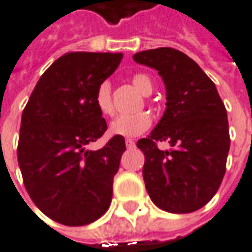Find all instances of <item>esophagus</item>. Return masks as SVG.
Instances as JSON below:
<instances>
[{"instance_id":"1","label":"esophagus","mask_w":252,"mask_h":252,"mask_svg":"<svg viewBox=\"0 0 252 252\" xmlns=\"http://www.w3.org/2000/svg\"><path fill=\"white\" fill-rule=\"evenodd\" d=\"M125 143H126V147H127V148H133V147L136 146V144H134V140H131V138H126Z\"/></svg>"}]
</instances>
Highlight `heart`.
I'll use <instances>...</instances> for the list:
<instances>
[{"instance_id":"1","label":"heart","mask_w":252,"mask_h":252,"mask_svg":"<svg viewBox=\"0 0 252 252\" xmlns=\"http://www.w3.org/2000/svg\"><path fill=\"white\" fill-rule=\"evenodd\" d=\"M131 82L134 87L137 89L141 94L150 95L153 93V80L150 76L144 73H137L131 77ZM95 106L104 116H111L114 114V102H112V95H111V86L109 83H101L98 89L95 91L94 97ZM153 123V118L148 112H137L131 115H121L116 119H114L109 125V133L112 136H122V137H134L146 130L150 129Z\"/></svg>"}]
</instances>
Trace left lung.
<instances>
[{
    "mask_svg": "<svg viewBox=\"0 0 252 252\" xmlns=\"http://www.w3.org/2000/svg\"><path fill=\"white\" fill-rule=\"evenodd\" d=\"M133 59L158 70L166 89L163 116L148 137L137 141L146 157L147 193L166 212H194L217 194L226 172L230 136L224 104L214 82L183 52L162 47L137 52ZM158 141L174 148L162 152Z\"/></svg>",
    "mask_w": 252,
    "mask_h": 252,
    "instance_id": "1",
    "label": "left lung"
}]
</instances>
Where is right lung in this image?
<instances>
[{
    "mask_svg": "<svg viewBox=\"0 0 252 252\" xmlns=\"http://www.w3.org/2000/svg\"><path fill=\"white\" fill-rule=\"evenodd\" d=\"M122 57L65 54L44 72L23 109L18 144L23 183L38 209L58 223L89 224L109 208L125 138L114 136L97 151L87 147L106 130L95 91Z\"/></svg>",
    "mask_w": 252,
    "mask_h": 252,
    "instance_id": "add662e5",
    "label": "right lung"
}]
</instances>
